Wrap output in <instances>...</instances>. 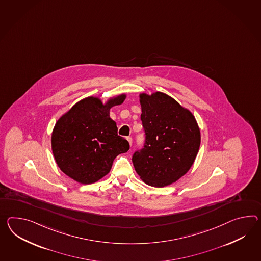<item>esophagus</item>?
Here are the masks:
<instances>
[{"mask_svg": "<svg viewBox=\"0 0 261 261\" xmlns=\"http://www.w3.org/2000/svg\"><path fill=\"white\" fill-rule=\"evenodd\" d=\"M126 140H128V142H129L130 146H131V145H132V138H131V137H127V138H126Z\"/></svg>", "mask_w": 261, "mask_h": 261, "instance_id": "esophagus-1", "label": "esophagus"}]
</instances>
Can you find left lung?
<instances>
[{
    "label": "left lung",
    "mask_w": 261,
    "mask_h": 261,
    "mask_svg": "<svg viewBox=\"0 0 261 261\" xmlns=\"http://www.w3.org/2000/svg\"><path fill=\"white\" fill-rule=\"evenodd\" d=\"M143 148L135 152L134 167L147 185L163 188L176 182L194 163L201 134L195 117L163 92L140 93Z\"/></svg>",
    "instance_id": "obj_1"
}]
</instances>
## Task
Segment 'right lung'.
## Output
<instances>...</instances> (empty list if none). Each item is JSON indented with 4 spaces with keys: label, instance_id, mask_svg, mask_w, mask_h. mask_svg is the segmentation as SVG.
Here are the masks:
<instances>
[{
    "label": "right lung",
    "instance_id": "1",
    "mask_svg": "<svg viewBox=\"0 0 261 261\" xmlns=\"http://www.w3.org/2000/svg\"><path fill=\"white\" fill-rule=\"evenodd\" d=\"M126 94L102 103L98 97L76 102L57 121L51 133V151L59 169L81 184L106 176L116 156L129 150L127 140L118 136L110 108L121 105Z\"/></svg>",
    "mask_w": 261,
    "mask_h": 261
}]
</instances>
